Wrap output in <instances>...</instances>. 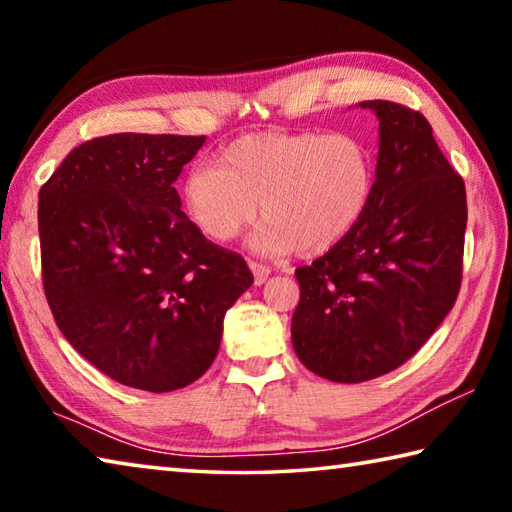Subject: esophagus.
I'll return each mask as SVG.
<instances>
[{
	"instance_id": "esophagus-1",
	"label": "esophagus",
	"mask_w": 512,
	"mask_h": 512,
	"mask_svg": "<svg viewBox=\"0 0 512 512\" xmlns=\"http://www.w3.org/2000/svg\"><path fill=\"white\" fill-rule=\"evenodd\" d=\"M250 271L255 275V284H264L268 280V275H271V268L257 262H250Z\"/></svg>"
}]
</instances>
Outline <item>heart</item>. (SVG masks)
Returning <instances> with one entry per match:
<instances>
[{
	"label": "heart",
	"mask_w": 512,
	"mask_h": 512,
	"mask_svg": "<svg viewBox=\"0 0 512 512\" xmlns=\"http://www.w3.org/2000/svg\"><path fill=\"white\" fill-rule=\"evenodd\" d=\"M375 189V158L352 133H259L223 149L216 167L185 176L189 219L214 244H230L262 212L257 253L323 255L350 235Z\"/></svg>",
	"instance_id": "1"
}]
</instances>
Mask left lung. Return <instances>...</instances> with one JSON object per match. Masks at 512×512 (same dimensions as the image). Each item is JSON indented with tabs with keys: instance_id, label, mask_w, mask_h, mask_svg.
Returning a JSON list of instances; mask_svg holds the SVG:
<instances>
[{
	"instance_id": "1",
	"label": "left lung",
	"mask_w": 512,
	"mask_h": 512,
	"mask_svg": "<svg viewBox=\"0 0 512 512\" xmlns=\"http://www.w3.org/2000/svg\"><path fill=\"white\" fill-rule=\"evenodd\" d=\"M379 119L375 189L341 244L296 268L298 359L318 377L359 384L411 359L452 311L463 275V178L420 112L361 101Z\"/></svg>"
}]
</instances>
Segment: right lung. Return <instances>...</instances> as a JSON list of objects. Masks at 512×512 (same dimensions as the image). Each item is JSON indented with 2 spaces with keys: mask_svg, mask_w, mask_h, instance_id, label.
<instances>
[{
  "mask_svg": "<svg viewBox=\"0 0 512 512\" xmlns=\"http://www.w3.org/2000/svg\"><path fill=\"white\" fill-rule=\"evenodd\" d=\"M205 137L117 133L67 155L40 189L45 296L72 348L119 384L185 388L212 366L244 257L203 237L176 178Z\"/></svg>",
  "mask_w": 512,
  "mask_h": 512,
  "instance_id": "add662e5",
  "label": "right lung"
}]
</instances>
